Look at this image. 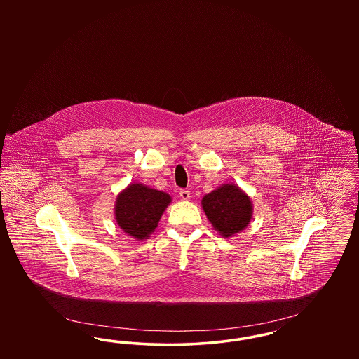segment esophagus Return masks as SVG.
<instances>
[{
	"label": "esophagus",
	"mask_w": 359,
	"mask_h": 359,
	"mask_svg": "<svg viewBox=\"0 0 359 359\" xmlns=\"http://www.w3.org/2000/svg\"><path fill=\"white\" fill-rule=\"evenodd\" d=\"M179 195H180V198H182L183 201H188V199H189V196H191V192H189L188 189H180Z\"/></svg>",
	"instance_id": "1"
}]
</instances>
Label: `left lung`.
<instances>
[{
    "instance_id": "obj_1",
    "label": "left lung",
    "mask_w": 359,
    "mask_h": 359,
    "mask_svg": "<svg viewBox=\"0 0 359 359\" xmlns=\"http://www.w3.org/2000/svg\"><path fill=\"white\" fill-rule=\"evenodd\" d=\"M202 208L212 229L223 238L234 237L253 218L250 196L234 183H226L202 199Z\"/></svg>"
}]
</instances>
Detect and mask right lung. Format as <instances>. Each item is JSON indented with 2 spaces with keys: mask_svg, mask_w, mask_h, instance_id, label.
<instances>
[{
  "mask_svg": "<svg viewBox=\"0 0 359 359\" xmlns=\"http://www.w3.org/2000/svg\"><path fill=\"white\" fill-rule=\"evenodd\" d=\"M171 202L172 198L167 192L142 183H130L117 195L116 222L132 238L148 239Z\"/></svg>",
  "mask_w": 359,
  "mask_h": 359,
  "instance_id": "right-lung-1",
  "label": "right lung"
}]
</instances>
